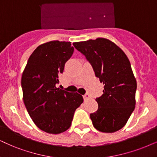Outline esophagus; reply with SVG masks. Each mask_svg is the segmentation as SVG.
I'll return each mask as SVG.
<instances>
[{"mask_svg": "<svg viewBox=\"0 0 157 157\" xmlns=\"http://www.w3.org/2000/svg\"><path fill=\"white\" fill-rule=\"evenodd\" d=\"M90 98V96H89V95L88 94V93H86V94H85L84 96H83V98H84V100H88V99Z\"/></svg>", "mask_w": 157, "mask_h": 157, "instance_id": "34e87169", "label": "esophagus"}]
</instances>
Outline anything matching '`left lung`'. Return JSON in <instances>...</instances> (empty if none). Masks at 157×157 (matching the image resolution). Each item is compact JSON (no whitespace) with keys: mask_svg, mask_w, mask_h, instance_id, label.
Segmentation results:
<instances>
[{"mask_svg":"<svg viewBox=\"0 0 157 157\" xmlns=\"http://www.w3.org/2000/svg\"><path fill=\"white\" fill-rule=\"evenodd\" d=\"M73 45L85 56L96 77L104 85V93L96 99L98 110L90 116L93 126L103 132L118 131L125 125L136 106L137 82L128 56L104 37Z\"/></svg>","mask_w":157,"mask_h":157,"instance_id":"left-lung-1","label":"left lung"}]
</instances>
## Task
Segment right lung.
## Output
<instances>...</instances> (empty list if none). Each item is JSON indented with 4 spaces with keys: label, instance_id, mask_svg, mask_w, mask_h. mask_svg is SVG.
<instances>
[{
    "label": "right lung",
    "instance_id": "add662e5",
    "mask_svg": "<svg viewBox=\"0 0 157 157\" xmlns=\"http://www.w3.org/2000/svg\"><path fill=\"white\" fill-rule=\"evenodd\" d=\"M71 42L52 40L36 48L21 75L23 101L41 130L59 134L70 128L74 113L83 102L78 93L57 88L64 64L74 52Z\"/></svg>",
    "mask_w": 157,
    "mask_h": 157
}]
</instances>
